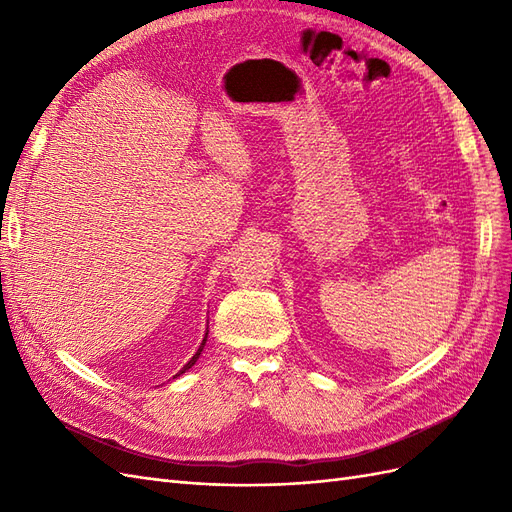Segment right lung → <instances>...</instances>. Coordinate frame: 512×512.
<instances>
[{"label": "right lung", "mask_w": 512, "mask_h": 512, "mask_svg": "<svg viewBox=\"0 0 512 512\" xmlns=\"http://www.w3.org/2000/svg\"><path fill=\"white\" fill-rule=\"evenodd\" d=\"M207 335H209V329H207V333H205V337H203V344H200V346H198V350H196V354H194V356H192V359H190V361H188V363H185V365H183V367H181V369H179V371H177V374H175V376H173V378H177V376H181V374H185V371H188V369H190V367H192V365H194V363H196V361H198V356H200V354H203V348H205V344H207Z\"/></svg>", "instance_id": "obj_1"}]
</instances>
